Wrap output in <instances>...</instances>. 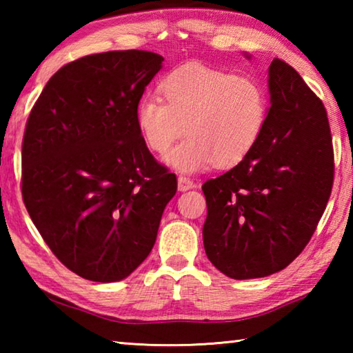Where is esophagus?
I'll return each mask as SVG.
<instances>
[{
	"mask_svg": "<svg viewBox=\"0 0 353 353\" xmlns=\"http://www.w3.org/2000/svg\"><path fill=\"white\" fill-rule=\"evenodd\" d=\"M177 187H179V190H181V191H187V190L194 188L196 183L191 181L190 177H187V176H179L177 177Z\"/></svg>",
	"mask_w": 353,
	"mask_h": 353,
	"instance_id": "34e87169",
	"label": "esophagus"
}]
</instances>
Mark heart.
<instances>
[{
	"label": "heart",
	"mask_w": 353,
	"mask_h": 353,
	"mask_svg": "<svg viewBox=\"0 0 353 353\" xmlns=\"http://www.w3.org/2000/svg\"><path fill=\"white\" fill-rule=\"evenodd\" d=\"M163 101L145 97L137 105V124L148 148L183 172L216 163L229 168L243 162L259 145L270 115L261 83L249 76L187 63L171 70L159 83Z\"/></svg>",
	"instance_id": "heart-1"
}]
</instances>
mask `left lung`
Returning a JSON list of instances; mask_svg holds the SVG:
<instances>
[{"label":"left lung","mask_w":353,"mask_h":353,"mask_svg":"<svg viewBox=\"0 0 353 353\" xmlns=\"http://www.w3.org/2000/svg\"><path fill=\"white\" fill-rule=\"evenodd\" d=\"M270 93L259 145L202 185L205 254L236 280L288 266L312 240L333 187V143L322 101L277 57L270 67Z\"/></svg>","instance_id":"1"}]
</instances>
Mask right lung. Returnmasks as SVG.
Segmentation results:
<instances>
[{
  "label": "right lung",
  "mask_w": 353,
  "mask_h": 353,
  "mask_svg": "<svg viewBox=\"0 0 353 353\" xmlns=\"http://www.w3.org/2000/svg\"><path fill=\"white\" fill-rule=\"evenodd\" d=\"M162 62L139 50L81 57L48 81L29 113L23 202L52 254L92 282H118L145 261L177 191L137 124Z\"/></svg>",
  "instance_id": "right-lung-1"
}]
</instances>
